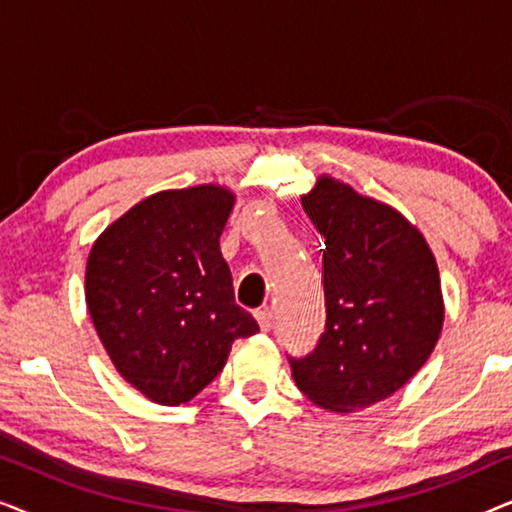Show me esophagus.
Returning a JSON list of instances; mask_svg holds the SVG:
<instances>
[{
	"label": "esophagus",
	"mask_w": 512,
	"mask_h": 512,
	"mask_svg": "<svg viewBox=\"0 0 512 512\" xmlns=\"http://www.w3.org/2000/svg\"><path fill=\"white\" fill-rule=\"evenodd\" d=\"M256 319H258V326H261V331L268 333L272 328V321H275V314L268 307H263V310L256 312Z\"/></svg>",
	"instance_id": "obj_1"
}]
</instances>
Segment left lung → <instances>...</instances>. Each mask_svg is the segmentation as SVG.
<instances>
[{
    "label": "left lung",
    "mask_w": 512,
    "mask_h": 512,
    "mask_svg": "<svg viewBox=\"0 0 512 512\" xmlns=\"http://www.w3.org/2000/svg\"><path fill=\"white\" fill-rule=\"evenodd\" d=\"M303 207L326 244V324L310 354L289 356L293 380L319 408H368L436 347L445 317L436 258L396 209L331 177L303 195Z\"/></svg>",
    "instance_id": "1"
}]
</instances>
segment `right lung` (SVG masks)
Masks as SVG:
<instances>
[{"label": "right lung", "instance_id": "right-lung-1", "mask_svg": "<svg viewBox=\"0 0 512 512\" xmlns=\"http://www.w3.org/2000/svg\"><path fill=\"white\" fill-rule=\"evenodd\" d=\"M235 195L195 186L151 195L104 230L86 268V303L109 359L137 391L179 405L258 333L235 303L219 237Z\"/></svg>", "mask_w": 512, "mask_h": 512}]
</instances>
